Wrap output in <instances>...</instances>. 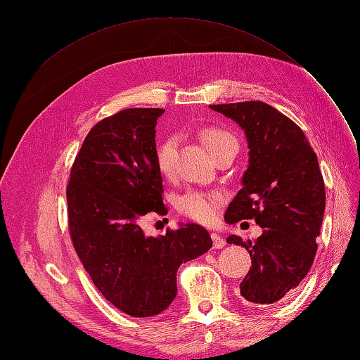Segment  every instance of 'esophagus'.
Masks as SVG:
<instances>
[{"mask_svg": "<svg viewBox=\"0 0 360 360\" xmlns=\"http://www.w3.org/2000/svg\"><path fill=\"white\" fill-rule=\"evenodd\" d=\"M212 240H213V248L214 249H221V248H224L226 245L225 238L222 236H219V234H216V233H212Z\"/></svg>", "mask_w": 360, "mask_h": 360, "instance_id": "34e87169", "label": "esophagus"}]
</instances>
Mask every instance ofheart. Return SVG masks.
I'll return each instance as SVG.
<instances>
[{
  "label": "heart",
  "instance_id": "b5f03b06",
  "mask_svg": "<svg viewBox=\"0 0 360 360\" xmlns=\"http://www.w3.org/2000/svg\"><path fill=\"white\" fill-rule=\"evenodd\" d=\"M198 136L201 143L209 150L213 158H217L224 151L238 150L237 138L230 130L217 127V126H205L198 130ZM176 153H177V138L167 136L163 138L156 147L155 159L158 169L162 176L169 177L174 172L176 165ZM222 202V197L216 192H204V191H189L177 201V209L181 214L189 219H193L201 224H210L216 219L217 209Z\"/></svg>",
  "mask_w": 360,
  "mask_h": 360
}]
</instances>
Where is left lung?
Listing matches in <instances>:
<instances>
[{
  "instance_id": "left-lung-1",
  "label": "left lung",
  "mask_w": 360,
  "mask_h": 360,
  "mask_svg": "<svg viewBox=\"0 0 360 360\" xmlns=\"http://www.w3.org/2000/svg\"><path fill=\"white\" fill-rule=\"evenodd\" d=\"M245 130L249 165L242 189L225 213L228 224L255 219L264 228L255 242L230 236L252 259L240 282L250 304H271L288 297L308 275L317 254L326 191L319 159L303 130L264 102L210 105Z\"/></svg>"
}]
</instances>
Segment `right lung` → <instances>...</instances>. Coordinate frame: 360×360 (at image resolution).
<instances>
[{"label": "right lung", "instance_id": "add662e5", "mask_svg": "<svg viewBox=\"0 0 360 360\" xmlns=\"http://www.w3.org/2000/svg\"><path fill=\"white\" fill-rule=\"evenodd\" d=\"M160 108H129L97 123L76 155L68 184L70 237L94 285L132 317L165 311L177 296V270L212 248L197 224L148 237L141 222L165 216L158 169Z\"/></svg>", "mask_w": 360, "mask_h": 360}]
</instances>
